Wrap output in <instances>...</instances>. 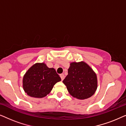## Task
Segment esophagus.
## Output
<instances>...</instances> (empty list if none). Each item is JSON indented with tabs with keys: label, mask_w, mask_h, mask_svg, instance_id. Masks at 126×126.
Listing matches in <instances>:
<instances>
[{
	"label": "esophagus",
	"mask_w": 126,
	"mask_h": 126,
	"mask_svg": "<svg viewBox=\"0 0 126 126\" xmlns=\"http://www.w3.org/2000/svg\"><path fill=\"white\" fill-rule=\"evenodd\" d=\"M60 77H61V80H63L65 78V75H63V74H61V75H60Z\"/></svg>",
	"instance_id": "obj_1"
}]
</instances>
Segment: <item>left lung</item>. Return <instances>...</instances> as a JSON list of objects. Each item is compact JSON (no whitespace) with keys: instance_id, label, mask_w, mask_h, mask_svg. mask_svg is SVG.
Here are the masks:
<instances>
[{"instance_id":"1","label":"left lung","mask_w":126,"mask_h":126,"mask_svg":"<svg viewBox=\"0 0 126 126\" xmlns=\"http://www.w3.org/2000/svg\"><path fill=\"white\" fill-rule=\"evenodd\" d=\"M63 83L73 97L81 100L92 96L97 86L96 75L84 62L70 63Z\"/></svg>"}]
</instances>
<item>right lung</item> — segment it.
<instances>
[{"mask_svg": "<svg viewBox=\"0 0 126 126\" xmlns=\"http://www.w3.org/2000/svg\"><path fill=\"white\" fill-rule=\"evenodd\" d=\"M61 78L54 68H49L44 63H37L24 76V91L31 97L42 98L49 94L54 84Z\"/></svg>", "mask_w": 126, "mask_h": 126, "instance_id": "right-lung-1", "label": "right lung"}]
</instances>
